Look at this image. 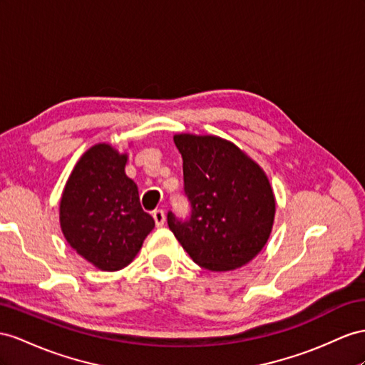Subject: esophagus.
I'll list each match as a JSON object with an SVG mask.
<instances>
[{
	"mask_svg": "<svg viewBox=\"0 0 365 365\" xmlns=\"http://www.w3.org/2000/svg\"><path fill=\"white\" fill-rule=\"evenodd\" d=\"M153 217H154V220H155V225H157V227H162L163 223H165V219H166L165 211H163V210H154V211H153Z\"/></svg>",
	"mask_w": 365,
	"mask_h": 365,
	"instance_id": "obj_1",
	"label": "esophagus"
}]
</instances>
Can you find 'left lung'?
Returning <instances> with one entry per match:
<instances>
[{
  "label": "left lung",
  "mask_w": 365,
  "mask_h": 365,
  "mask_svg": "<svg viewBox=\"0 0 365 365\" xmlns=\"http://www.w3.org/2000/svg\"><path fill=\"white\" fill-rule=\"evenodd\" d=\"M183 158L186 219L168 211V227L195 264L230 272L259 255L273 228L276 202L265 173L227 140L174 135Z\"/></svg>",
  "instance_id": "8db88e82"
}]
</instances>
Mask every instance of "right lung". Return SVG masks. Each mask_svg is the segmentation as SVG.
<instances>
[{
	"label": "right lung",
	"instance_id": "1",
	"mask_svg": "<svg viewBox=\"0 0 365 365\" xmlns=\"http://www.w3.org/2000/svg\"><path fill=\"white\" fill-rule=\"evenodd\" d=\"M126 154L106 143L83 154L60 202V223L69 245L103 272L133 262L154 219L142 210L137 185L125 174Z\"/></svg>",
	"mask_w": 365,
	"mask_h": 365
}]
</instances>
